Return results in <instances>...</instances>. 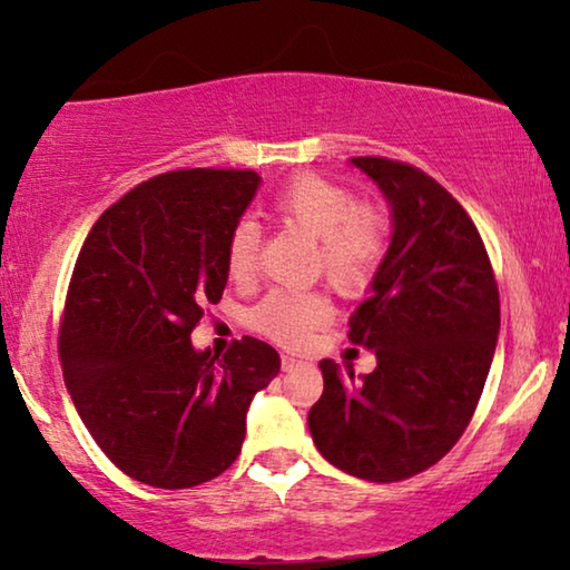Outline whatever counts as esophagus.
I'll return each mask as SVG.
<instances>
[{
	"label": "esophagus",
	"instance_id": "obj_1",
	"mask_svg": "<svg viewBox=\"0 0 570 570\" xmlns=\"http://www.w3.org/2000/svg\"><path fill=\"white\" fill-rule=\"evenodd\" d=\"M298 365H303L301 357H295V355H283V371H293V368H298Z\"/></svg>",
	"mask_w": 570,
	"mask_h": 570
}]
</instances>
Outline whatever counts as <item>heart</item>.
<instances>
[{"mask_svg": "<svg viewBox=\"0 0 570 570\" xmlns=\"http://www.w3.org/2000/svg\"><path fill=\"white\" fill-rule=\"evenodd\" d=\"M272 209L279 220L316 240V269L342 293H361L384 262L392 225L376 205L324 176L301 174L275 194ZM259 230L238 220L225 240V269L236 283L256 275ZM330 298L318 291H272L256 303L248 322L264 337L298 347L311 330L326 324Z\"/></svg>", "mask_w": 570, "mask_h": 570, "instance_id": "obj_1", "label": "heart"}]
</instances>
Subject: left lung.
<instances>
[{
    "mask_svg": "<svg viewBox=\"0 0 570 570\" xmlns=\"http://www.w3.org/2000/svg\"><path fill=\"white\" fill-rule=\"evenodd\" d=\"M392 205L394 233L350 316V342L376 353L355 379L318 363L324 392L308 431L326 462L353 478L400 482L425 472L462 439L493 363L501 298L472 217L410 163L353 158Z\"/></svg>",
    "mask_w": 570,
    "mask_h": 570,
    "instance_id": "obj_1",
    "label": "left lung"
}]
</instances>
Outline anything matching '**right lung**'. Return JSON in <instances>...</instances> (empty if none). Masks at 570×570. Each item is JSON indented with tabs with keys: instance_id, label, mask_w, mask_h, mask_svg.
I'll use <instances>...</instances> for the list:
<instances>
[{
	"instance_id": "obj_1",
	"label": "right lung",
	"mask_w": 570,
	"mask_h": 570,
	"mask_svg": "<svg viewBox=\"0 0 570 570\" xmlns=\"http://www.w3.org/2000/svg\"><path fill=\"white\" fill-rule=\"evenodd\" d=\"M259 189L254 170L153 176L106 209L75 262L59 361L85 428L131 480L181 490L236 462L254 394L279 373L267 342L191 347L223 298L225 240Z\"/></svg>"
}]
</instances>
